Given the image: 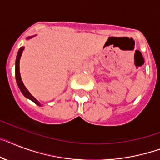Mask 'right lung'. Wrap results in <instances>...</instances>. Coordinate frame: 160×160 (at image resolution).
<instances>
[{
    "instance_id": "obj_1",
    "label": "right lung",
    "mask_w": 160,
    "mask_h": 160,
    "mask_svg": "<svg viewBox=\"0 0 160 160\" xmlns=\"http://www.w3.org/2000/svg\"><path fill=\"white\" fill-rule=\"evenodd\" d=\"M34 36H36V35H33V36H31V37H28L27 39H30V38H33ZM24 49V47H21V48H19V52L17 53L16 60H15V79H16L17 84H18V86H19L20 91H21V93H23V95H24L25 98L30 99L31 101H33L34 103H36V104L38 105V106H41V103H40V102H38V101L30 93H29V91L27 89V88L24 86V83L22 81L21 76H20V72H19V60H20V58H21L22 52H23Z\"/></svg>"
}]
</instances>
